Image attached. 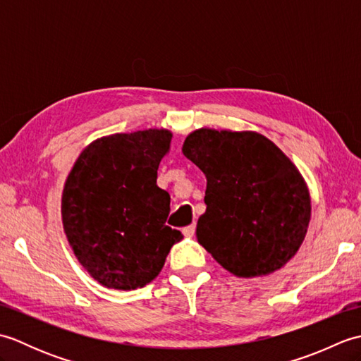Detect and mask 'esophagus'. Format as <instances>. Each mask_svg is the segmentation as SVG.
Returning a JSON list of instances; mask_svg holds the SVG:
<instances>
[{
  "instance_id": "34e87169",
  "label": "esophagus",
  "mask_w": 361,
  "mask_h": 361,
  "mask_svg": "<svg viewBox=\"0 0 361 361\" xmlns=\"http://www.w3.org/2000/svg\"><path fill=\"white\" fill-rule=\"evenodd\" d=\"M195 233V225H189L186 228H183V234H185L186 237H192Z\"/></svg>"
}]
</instances>
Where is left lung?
I'll return each mask as SVG.
<instances>
[{
    "instance_id": "left-lung-1",
    "label": "left lung",
    "mask_w": 361,
    "mask_h": 361,
    "mask_svg": "<svg viewBox=\"0 0 361 361\" xmlns=\"http://www.w3.org/2000/svg\"><path fill=\"white\" fill-rule=\"evenodd\" d=\"M181 150L206 176L198 243L237 278L281 270L301 248L312 216L298 167L251 130L202 127L188 135Z\"/></svg>"
}]
</instances>
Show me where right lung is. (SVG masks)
<instances>
[{
    "label": "right lung",
    "mask_w": 361,
    "mask_h": 361,
    "mask_svg": "<svg viewBox=\"0 0 361 361\" xmlns=\"http://www.w3.org/2000/svg\"><path fill=\"white\" fill-rule=\"evenodd\" d=\"M171 141L167 128L97 137L66 176L63 231L79 264L106 288L147 286L183 239L166 225L171 195L157 186Z\"/></svg>",
    "instance_id": "obj_1"
}]
</instances>
